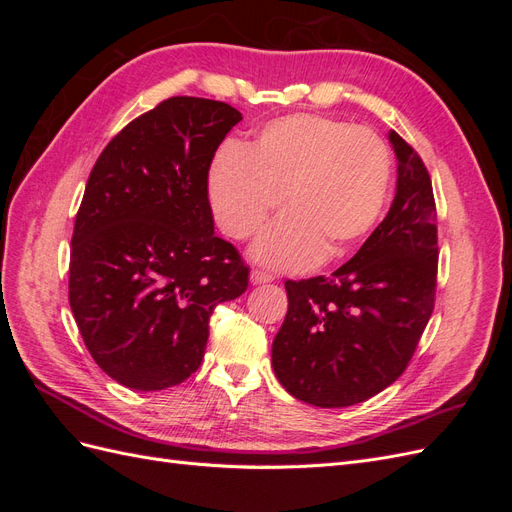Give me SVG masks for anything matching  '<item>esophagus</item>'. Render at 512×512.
Returning <instances> with one entry per match:
<instances>
[{
	"instance_id": "34e87169",
	"label": "esophagus",
	"mask_w": 512,
	"mask_h": 512,
	"mask_svg": "<svg viewBox=\"0 0 512 512\" xmlns=\"http://www.w3.org/2000/svg\"><path fill=\"white\" fill-rule=\"evenodd\" d=\"M250 282L252 284H269V282H273V275H269V273H262V271H252L250 273Z\"/></svg>"
}]
</instances>
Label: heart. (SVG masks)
I'll return each mask as SVG.
<instances>
[{"mask_svg": "<svg viewBox=\"0 0 512 512\" xmlns=\"http://www.w3.org/2000/svg\"><path fill=\"white\" fill-rule=\"evenodd\" d=\"M391 151L378 134L324 115H288L245 149L226 145L209 168L215 220L228 237H254L280 209L288 213L254 247L282 271L342 258L380 220L391 192Z\"/></svg>", "mask_w": 512, "mask_h": 512, "instance_id": "1", "label": "heart"}]
</instances>
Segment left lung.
I'll return each mask as SVG.
<instances>
[{
  "label": "left lung",
  "instance_id": "8db88e82",
  "mask_svg": "<svg viewBox=\"0 0 512 512\" xmlns=\"http://www.w3.org/2000/svg\"><path fill=\"white\" fill-rule=\"evenodd\" d=\"M397 192L380 226L331 277L286 282L288 314L271 361L284 389L318 408L378 395L408 367L436 299L438 226L431 179L395 130Z\"/></svg>",
  "mask_w": 512,
  "mask_h": 512
}]
</instances>
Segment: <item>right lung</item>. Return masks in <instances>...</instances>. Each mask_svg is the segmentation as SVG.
I'll return each instance as SVG.
<instances>
[{"instance_id":"add662e5","label":"right lung","mask_w":512,"mask_h":512,"mask_svg":"<svg viewBox=\"0 0 512 512\" xmlns=\"http://www.w3.org/2000/svg\"><path fill=\"white\" fill-rule=\"evenodd\" d=\"M226 102L175 96L104 147L76 213L70 307L104 374L162 391L200 367L215 305L250 282L235 245L215 237L209 166L241 121Z\"/></svg>"}]
</instances>
